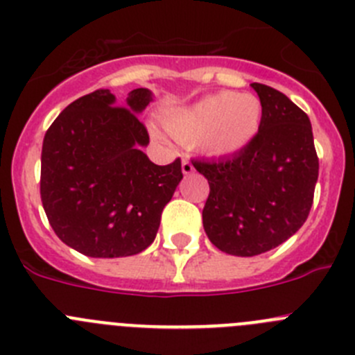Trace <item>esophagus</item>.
Listing matches in <instances>:
<instances>
[{
    "label": "esophagus",
    "mask_w": 355,
    "mask_h": 355,
    "mask_svg": "<svg viewBox=\"0 0 355 355\" xmlns=\"http://www.w3.org/2000/svg\"><path fill=\"white\" fill-rule=\"evenodd\" d=\"M194 171V166H193V162L189 161L187 157L184 159V161H182V173L184 175H191Z\"/></svg>",
    "instance_id": "esophagus-1"
}]
</instances>
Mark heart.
Instances as JSON below:
<instances>
[{
	"label": "heart",
	"mask_w": 355,
	"mask_h": 355,
	"mask_svg": "<svg viewBox=\"0 0 355 355\" xmlns=\"http://www.w3.org/2000/svg\"><path fill=\"white\" fill-rule=\"evenodd\" d=\"M164 129L211 157H231L250 147L263 125V103L250 92L220 91L168 112Z\"/></svg>",
	"instance_id": "1"
}]
</instances>
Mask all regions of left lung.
Wrapping results in <instances>:
<instances>
[{
  "mask_svg": "<svg viewBox=\"0 0 355 355\" xmlns=\"http://www.w3.org/2000/svg\"><path fill=\"white\" fill-rule=\"evenodd\" d=\"M263 125L250 147L218 161H193L210 185L203 227L211 243L238 257L268 252L304 224L319 157L308 115L286 94L252 84Z\"/></svg>",
  "mask_w": 355,
  "mask_h": 355,
  "instance_id": "1",
  "label": "left lung"
}]
</instances>
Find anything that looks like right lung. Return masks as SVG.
<instances>
[{
  "mask_svg": "<svg viewBox=\"0 0 355 355\" xmlns=\"http://www.w3.org/2000/svg\"><path fill=\"white\" fill-rule=\"evenodd\" d=\"M150 101L141 87L121 107L108 89H98L68 105L45 132L43 210L59 240L84 256L145 250L184 177L180 159L157 166L141 152L148 132L137 114Z\"/></svg>",
  "mask_w": 355,
  "mask_h": 355,
  "instance_id": "obj_1",
  "label": "right lung"
}]
</instances>
